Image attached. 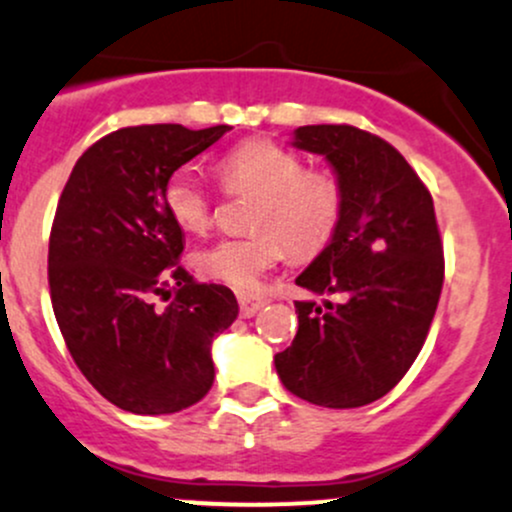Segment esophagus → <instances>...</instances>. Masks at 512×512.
Masks as SVG:
<instances>
[{"mask_svg": "<svg viewBox=\"0 0 512 512\" xmlns=\"http://www.w3.org/2000/svg\"><path fill=\"white\" fill-rule=\"evenodd\" d=\"M236 300H239L241 317H254L256 312L268 302V298H263V295H254V293H239L236 295Z\"/></svg>", "mask_w": 512, "mask_h": 512, "instance_id": "1", "label": "esophagus"}]
</instances>
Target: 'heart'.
Segmentation results:
<instances>
[{"label": "heart", "mask_w": 512, "mask_h": 512, "mask_svg": "<svg viewBox=\"0 0 512 512\" xmlns=\"http://www.w3.org/2000/svg\"><path fill=\"white\" fill-rule=\"evenodd\" d=\"M217 178L229 192H256L251 229L241 239H219L192 256L200 276L256 288L285 254L310 258L320 254L337 234L344 192L337 175L324 168H305L290 148L268 139L234 146L217 161ZM163 205L175 227L202 234L212 222V197L195 170L178 168L163 185Z\"/></svg>", "instance_id": "heart-1"}]
</instances>
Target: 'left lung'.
I'll list each match as a JSON object with an SVG mask.
<instances>
[{
  "instance_id": "left-lung-1",
  "label": "left lung",
  "mask_w": 512,
  "mask_h": 512,
  "mask_svg": "<svg viewBox=\"0 0 512 512\" xmlns=\"http://www.w3.org/2000/svg\"><path fill=\"white\" fill-rule=\"evenodd\" d=\"M293 146L327 158L344 192L337 234L295 283L346 300L295 302L276 371L307 403L361 408L398 386L430 332L444 283L434 202L388 141L356 126H300Z\"/></svg>"
}]
</instances>
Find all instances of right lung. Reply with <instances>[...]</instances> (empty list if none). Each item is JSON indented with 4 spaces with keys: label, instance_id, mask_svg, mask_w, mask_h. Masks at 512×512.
I'll use <instances>...</instances> for the list:
<instances>
[{
    "label": "right lung",
    "instance_id": "obj_1",
    "mask_svg": "<svg viewBox=\"0 0 512 512\" xmlns=\"http://www.w3.org/2000/svg\"><path fill=\"white\" fill-rule=\"evenodd\" d=\"M229 129L112 131L78 158L58 200L48 285L60 334L97 393L136 415L205 398L212 339L239 315L232 290L195 283L180 266L183 229L163 205L168 175Z\"/></svg>",
    "mask_w": 512,
    "mask_h": 512
}]
</instances>
